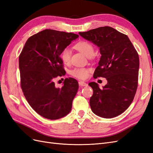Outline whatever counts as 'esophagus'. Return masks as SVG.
I'll use <instances>...</instances> for the list:
<instances>
[{"mask_svg":"<svg viewBox=\"0 0 153 153\" xmlns=\"http://www.w3.org/2000/svg\"><path fill=\"white\" fill-rule=\"evenodd\" d=\"M79 85L81 86H88L87 83H86V82H85L84 81H82L79 82Z\"/></svg>","mask_w":153,"mask_h":153,"instance_id":"34e87169","label":"esophagus"}]
</instances>
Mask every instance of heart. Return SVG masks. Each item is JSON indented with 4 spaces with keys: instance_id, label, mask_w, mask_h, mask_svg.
Instances as JSON below:
<instances>
[{
    "instance_id": "heart-1",
    "label": "heart",
    "mask_w": 153,
    "mask_h": 153,
    "mask_svg": "<svg viewBox=\"0 0 153 153\" xmlns=\"http://www.w3.org/2000/svg\"><path fill=\"white\" fill-rule=\"evenodd\" d=\"M75 48L82 54H83L87 58H91L94 54V48L90 43L82 41L77 43L75 45ZM61 58L63 62L65 64H68L71 62V51L68 48L65 49L61 54ZM71 75L74 77L80 79H85L88 76V70L85 68H75L71 72Z\"/></svg>"
}]
</instances>
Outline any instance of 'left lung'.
Instances as JSON below:
<instances>
[{
	"instance_id": "8db88e82",
	"label": "left lung",
	"mask_w": 153,
	"mask_h": 153,
	"mask_svg": "<svg viewBox=\"0 0 153 153\" xmlns=\"http://www.w3.org/2000/svg\"><path fill=\"white\" fill-rule=\"evenodd\" d=\"M79 34L97 45L101 54L94 77L108 81L102 89L95 82L88 84L94 91L91 111L105 119L120 115L133 102L137 89L140 65L136 49L127 35L108 26Z\"/></svg>"
}]
</instances>
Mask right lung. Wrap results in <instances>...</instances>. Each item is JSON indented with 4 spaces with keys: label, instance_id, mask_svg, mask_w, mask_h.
<instances>
[{
    "label": "right lung",
    "instance_id": "obj_1",
    "mask_svg": "<svg viewBox=\"0 0 153 153\" xmlns=\"http://www.w3.org/2000/svg\"><path fill=\"white\" fill-rule=\"evenodd\" d=\"M77 34L45 29L30 36L19 56L21 88L29 105L42 117L56 120L67 115L79 85L76 79L66 78L62 88L54 80L65 74L62 51Z\"/></svg>",
    "mask_w": 153,
    "mask_h": 153
}]
</instances>
